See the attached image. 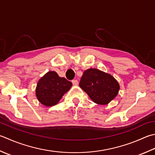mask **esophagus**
Masks as SVG:
<instances>
[{
    "label": "esophagus",
    "mask_w": 155,
    "mask_h": 155,
    "mask_svg": "<svg viewBox=\"0 0 155 155\" xmlns=\"http://www.w3.org/2000/svg\"><path fill=\"white\" fill-rule=\"evenodd\" d=\"M72 84H73V85H74V86H77L78 84V82L77 80H73L72 81Z\"/></svg>",
    "instance_id": "esophagus-1"
}]
</instances>
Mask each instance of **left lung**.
<instances>
[{"label":"left lung","instance_id":"obj_1","mask_svg":"<svg viewBox=\"0 0 155 155\" xmlns=\"http://www.w3.org/2000/svg\"><path fill=\"white\" fill-rule=\"evenodd\" d=\"M79 86L99 105L108 104L120 90V84L113 76L96 68H89L84 72Z\"/></svg>","mask_w":155,"mask_h":155}]
</instances>
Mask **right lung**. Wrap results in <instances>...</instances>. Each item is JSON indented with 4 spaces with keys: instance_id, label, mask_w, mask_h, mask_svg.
Here are the masks:
<instances>
[{
    "instance_id": "right-lung-1",
    "label": "right lung",
    "mask_w": 155,
    "mask_h": 155,
    "mask_svg": "<svg viewBox=\"0 0 155 155\" xmlns=\"http://www.w3.org/2000/svg\"><path fill=\"white\" fill-rule=\"evenodd\" d=\"M72 85L71 81L60 77L55 71H49L38 82L36 97L42 105L47 107L54 106L60 101Z\"/></svg>"
}]
</instances>
